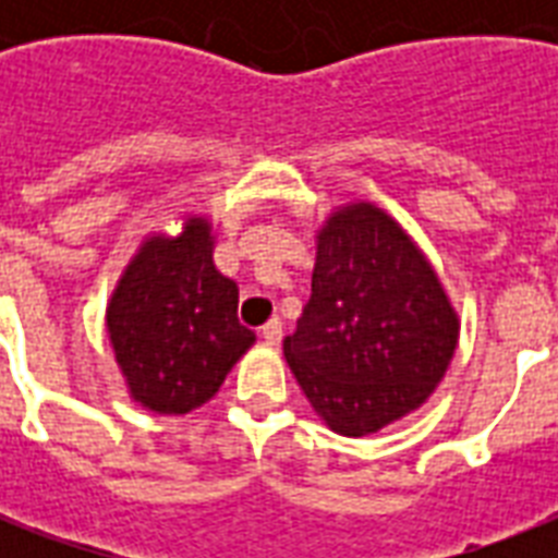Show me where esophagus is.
Returning <instances> with one entry per match:
<instances>
[{
	"instance_id": "34e87169",
	"label": "esophagus",
	"mask_w": 558,
	"mask_h": 558,
	"mask_svg": "<svg viewBox=\"0 0 558 558\" xmlns=\"http://www.w3.org/2000/svg\"><path fill=\"white\" fill-rule=\"evenodd\" d=\"M260 332L266 344H280V339H283V322L280 318H269V322L263 324Z\"/></svg>"
}]
</instances>
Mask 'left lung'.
<instances>
[{
  "mask_svg": "<svg viewBox=\"0 0 558 558\" xmlns=\"http://www.w3.org/2000/svg\"><path fill=\"white\" fill-rule=\"evenodd\" d=\"M458 315L399 222L336 210L318 234L313 295L283 356L332 432L365 437L411 414L446 376Z\"/></svg>",
  "mask_w": 558,
  "mask_h": 558,
  "instance_id": "left-lung-1",
  "label": "left lung"
}]
</instances>
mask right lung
Instances as JSON below:
<instances>
[{
  "mask_svg": "<svg viewBox=\"0 0 558 558\" xmlns=\"http://www.w3.org/2000/svg\"><path fill=\"white\" fill-rule=\"evenodd\" d=\"M210 222L193 217L179 236H150L118 280L107 330L135 402L187 414L208 402L254 344L236 318V283L210 257Z\"/></svg>",
  "mask_w": 558,
  "mask_h": 558,
  "instance_id": "obj_1",
  "label": "right lung"
}]
</instances>
